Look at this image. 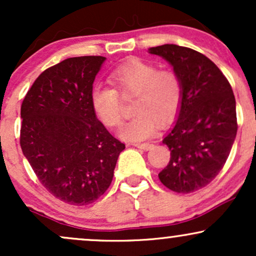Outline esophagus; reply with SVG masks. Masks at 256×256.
Instances as JSON below:
<instances>
[{
	"instance_id": "1",
	"label": "esophagus",
	"mask_w": 256,
	"mask_h": 256,
	"mask_svg": "<svg viewBox=\"0 0 256 256\" xmlns=\"http://www.w3.org/2000/svg\"><path fill=\"white\" fill-rule=\"evenodd\" d=\"M134 146H136V148L144 149V150H149V149H150L152 146V144H150V143H134Z\"/></svg>"
}]
</instances>
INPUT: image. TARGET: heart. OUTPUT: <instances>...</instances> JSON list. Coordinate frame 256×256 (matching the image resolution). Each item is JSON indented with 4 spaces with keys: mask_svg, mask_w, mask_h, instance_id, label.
I'll return each mask as SVG.
<instances>
[{
    "mask_svg": "<svg viewBox=\"0 0 256 256\" xmlns=\"http://www.w3.org/2000/svg\"><path fill=\"white\" fill-rule=\"evenodd\" d=\"M116 88L94 85L90 92L92 110L98 119L110 128L122 122V95H136L134 118L120 130L128 140H143L158 130V122L168 124L177 116L183 102V83L174 70H158L156 64L134 58L122 64L110 76Z\"/></svg>",
    "mask_w": 256,
    "mask_h": 256,
    "instance_id": "heart-1",
    "label": "heart"
}]
</instances>
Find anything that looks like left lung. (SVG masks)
Segmentation results:
<instances>
[{"mask_svg":"<svg viewBox=\"0 0 256 256\" xmlns=\"http://www.w3.org/2000/svg\"><path fill=\"white\" fill-rule=\"evenodd\" d=\"M149 52L172 64L184 89L177 122L162 140L171 158L158 179L174 192H194L218 176L231 152L238 128L234 91L218 66L194 49L164 44Z\"/></svg>","mask_w":256,"mask_h":256,"instance_id":"obj_1","label":"left lung"}]
</instances>
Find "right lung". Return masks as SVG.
Wrapping results in <instances>:
<instances>
[{
    "mask_svg": "<svg viewBox=\"0 0 256 256\" xmlns=\"http://www.w3.org/2000/svg\"><path fill=\"white\" fill-rule=\"evenodd\" d=\"M104 56L70 58L40 74L22 104L20 146L40 184L74 206L110 188L124 143L96 116L90 100Z\"/></svg>",
    "mask_w": 256,
    "mask_h": 256,
    "instance_id": "obj_1",
    "label": "right lung"
}]
</instances>
